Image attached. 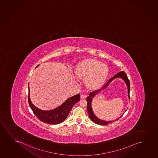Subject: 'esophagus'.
<instances>
[{
	"label": "esophagus",
	"mask_w": 158,
	"mask_h": 158,
	"mask_svg": "<svg viewBox=\"0 0 158 158\" xmlns=\"http://www.w3.org/2000/svg\"><path fill=\"white\" fill-rule=\"evenodd\" d=\"M80 98H81V99L86 98V95H84V94H81V96H80Z\"/></svg>",
	"instance_id": "esophagus-1"
}]
</instances>
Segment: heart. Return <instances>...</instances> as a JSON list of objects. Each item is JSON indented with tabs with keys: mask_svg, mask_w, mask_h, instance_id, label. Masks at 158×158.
<instances>
[{
	"mask_svg": "<svg viewBox=\"0 0 158 158\" xmlns=\"http://www.w3.org/2000/svg\"><path fill=\"white\" fill-rule=\"evenodd\" d=\"M74 74L80 79L85 78L86 86L96 89L105 82L108 74L106 64L93 59H86L79 62L74 69Z\"/></svg>",
	"mask_w": 158,
	"mask_h": 158,
	"instance_id": "heart-1",
	"label": "heart"
}]
</instances>
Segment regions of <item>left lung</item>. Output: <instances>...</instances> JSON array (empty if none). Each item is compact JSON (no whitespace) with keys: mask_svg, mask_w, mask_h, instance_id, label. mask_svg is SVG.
<instances>
[{"mask_svg":"<svg viewBox=\"0 0 158 158\" xmlns=\"http://www.w3.org/2000/svg\"><path fill=\"white\" fill-rule=\"evenodd\" d=\"M116 78H120L122 79V80H123L124 82L126 83V85L127 86V89H128V98L129 99H130V97H129V93H130V82H129V80L128 79V77L127 76L126 73L124 72V71H122L119 73H118L116 74L115 76H114V77H112L111 79H110V80L108 81V82L106 83L104 86L102 88H101L100 89L97 90L96 91L93 92L92 93H90L89 95V96L87 97V99H86V101L87 102V113L89 114V118L90 119H91L92 121L94 122V123L97 124H99V125H103V126H105V125H107L108 124L111 123L112 122H114V121H116L117 120L119 119V118H121L124 114L125 113L126 111L127 110V109L124 111L123 114H122L121 116L119 117V118H118L117 119H114V120H112V121H105V120H103V119H101L100 118H99L98 117L96 116V114H94L92 108V102L93 100L94 97L96 96L97 94H99L101 91H102L103 90L105 89L106 87H108L109 85H110V83L112 82L113 80L116 79Z\"/></svg>","mask_w":158,"mask_h":158,"instance_id":"obj_1","label":"left lung"}]
</instances>
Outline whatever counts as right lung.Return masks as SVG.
<instances>
[{
  "label": "right lung",
  "mask_w": 158,
  "mask_h": 158,
  "mask_svg": "<svg viewBox=\"0 0 158 158\" xmlns=\"http://www.w3.org/2000/svg\"><path fill=\"white\" fill-rule=\"evenodd\" d=\"M39 66V64L36 67ZM28 102L30 108L41 121L50 124H57L64 121L74 105L80 101V94H78L67 99L64 102L57 108L50 110H41L37 108L30 100L29 85H28Z\"/></svg>",
  "instance_id": "right-lung-1"
}]
</instances>
